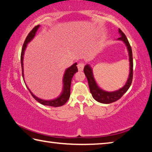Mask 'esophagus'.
Here are the masks:
<instances>
[{"instance_id":"esophagus-1","label":"esophagus","mask_w":152,"mask_h":152,"mask_svg":"<svg viewBox=\"0 0 152 152\" xmlns=\"http://www.w3.org/2000/svg\"><path fill=\"white\" fill-rule=\"evenodd\" d=\"M84 67V63L80 62V63H79L78 64V69L79 71H82V70H83Z\"/></svg>"}]
</instances>
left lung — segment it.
I'll return each mask as SVG.
<instances>
[{"label": "left lung", "mask_w": 152, "mask_h": 152, "mask_svg": "<svg viewBox=\"0 0 152 152\" xmlns=\"http://www.w3.org/2000/svg\"><path fill=\"white\" fill-rule=\"evenodd\" d=\"M119 33L121 37L118 38L117 40L122 41L125 44L129 53V77L125 85L122 88L117 90V91L112 92L105 91L97 85L96 82L94 78L92 69L91 66L89 64H87L84 68V72L85 74L87 80H88L90 91H91V93L92 94V96L94 98V100H96L99 102H101V103L109 104L111 103V102L117 101V100H119L128 91L132 82L133 65L132 48H131L129 43L125 35L120 29H119Z\"/></svg>", "instance_id": "8db88e82"}]
</instances>
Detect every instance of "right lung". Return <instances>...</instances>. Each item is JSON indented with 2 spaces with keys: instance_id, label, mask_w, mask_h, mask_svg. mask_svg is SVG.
<instances>
[{
  "instance_id": "1",
  "label": "right lung",
  "mask_w": 152,
  "mask_h": 152,
  "mask_svg": "<svg viewBox=\"0 0 152 152\" xmlns=\"http://www.w3.org/2000/svg\"><path fill=\"white\" fill-rule=\"evenodd\" d=\"M39 27L40 25H38L31 31L30 33L27 36L26 39H25V42L23 43V45L21 55H20V62H21L22 75L24 80L25 79H24V73H23V57H24L25 51L26 50L28 43H29L35 37L36 32L37 31V30L39 28ZM76 65H77V63H74L73 65H72L70 67H69V68H67L65 70V72H64V76H63L62 91H61V93L60 94V96H58L57 98H56L54 99L44 100V99H39V98L35 96V95L32 93V92L30 91V89L29 88H28V86H27L26 84H25V85H26L27 88H28V90H29L31 94L32 95V96L34 98L37 102H39L40 104H42L43 105H46V106H51V107H54L62 106V105H64L67 101H68L69 98H70L72 79V77L74 76V74L78 72V68H77Z\"/></svg>"
}]
</instances>
